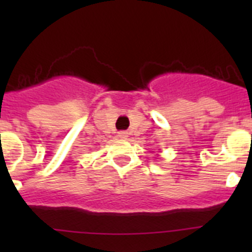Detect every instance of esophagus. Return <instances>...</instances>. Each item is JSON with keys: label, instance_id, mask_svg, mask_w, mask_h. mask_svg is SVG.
I'll return each mask as SVG.
<instances>
[{"label": "esophagus", "instance_id": "1", "mask_svg": "<svg viewBox=\"0 0 252 252\" xmlns=\"http://www.w3.org/2000/svg\"><path fill=\"white\" fill-rule=\"evenodd\" d=\"M119 137H120V139H127L128 132H127V131H120Z\"/></svg>", "mask_w": 252, "mask_h": 252}]
</instances>
